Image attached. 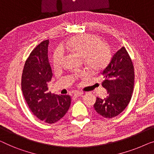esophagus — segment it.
<instances>
[{
    "label": "esophagus",
    "mask_w": 154,
    "mask_h": 154,
    "mask_svg": "<svg viewBox=\"0 0 154 154\" xmlns=\"http://www.w3.org/2000/svg\"><path fill=\"white\" fill-rule=\"evenodd\" d=\"M82 94V93L81 92H75L73 93V97H79L80 96H81Z\"/></svg>",
    "instance_id": "obj_1"
}]
</instances>
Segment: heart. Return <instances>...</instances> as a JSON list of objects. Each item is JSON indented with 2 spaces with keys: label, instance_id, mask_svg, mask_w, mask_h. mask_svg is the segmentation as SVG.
Returning a JSON list of instances; mask_svg holds the SVG:
<instances>
[{
  "label": "heart",
  "instance_id": "1",
  "mask_svg": "<svg viewBox=\"0 0 154 154\" xmlns=\"http://www.w3.org/2000/svg\"><path fill=\"white\" fill-rule=\"evenodd\" d=\"M62 48L83 57L85 64L90 69L98 72L106 67L112 57L111 49L108 44L102 42L101 37L92 34H82L72 37ZM64 57V51L57 48L52 55L54 68L60 67Z\"/></svg>",
  "mask_w": 154,
  "mask_h": 154
}]
</instances>
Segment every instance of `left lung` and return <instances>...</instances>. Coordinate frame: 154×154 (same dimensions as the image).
<instances>
[{
  "instance_id": "obj_1",
  "label": "left lung",
  "mask_w": 154,
  "mask_h": 154,
  "mask_svg": "<svg viewBox=\"0 0 154 154\" xmlns=\"http://www.w3.org/2000/svg\"><path fill=\"white\" fill-rule=\"evenodd\" d=\"M102 86L108 94L105 99L97 97L94 108L105 118H112L123 112L130 102L134 87V66L125 47L113 55L101 72Z\"/></svg>"
}]
</instances>
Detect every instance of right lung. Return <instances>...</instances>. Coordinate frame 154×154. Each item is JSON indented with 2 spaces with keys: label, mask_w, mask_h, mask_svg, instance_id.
<instances>
[{
  "label": "right lung",
  "mask_w": 154,
  "mask_h": 154,
  "mask_svg": "<svg viewBox=\"0 0 154 154\" xmlns=\"http://www.w3.org/2000/svg\"><path fill=\"white\" fill-rule=\"evenodd\" d=\"M48 40L37 45L26 60L21 77V90L33 115L42 121L53 124L62 118L71 105L69 95L48 92L53 76L48 58Z\"/></svg>",
  "instance_id": "add662e5"
}]
</instances>
